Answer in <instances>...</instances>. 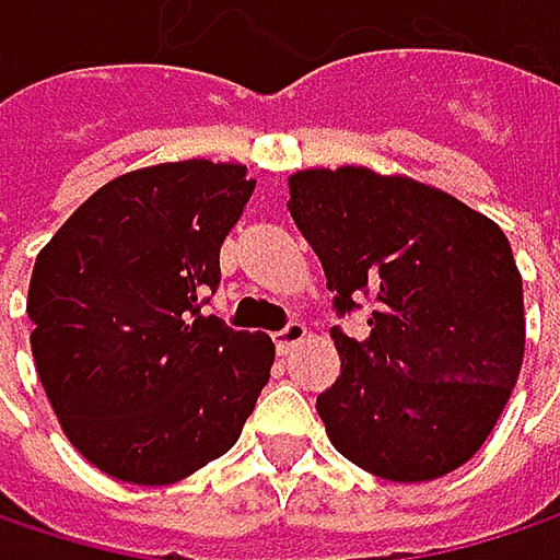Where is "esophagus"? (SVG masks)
Listing matches in <instances>:
<instances>
[{"instance_id": "esophagus-1", "label": "esophagus", "mask_w": 560, "mask_h": 560, "mask_svg": "<svg viewBox=\"0 0 560 560\" xmlns=\"http://www.w3.org/2000/svg\"><path fill=\"white\" fill-rule=\"evenodd\" d=\"M304 337H307V327L301 320H288L279 334H276V347H279V353H291Z\"/></svg>"}]
</instances>
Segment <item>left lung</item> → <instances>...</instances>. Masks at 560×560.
<instances>
[{
	"label": "left lung",
	"mask_w": 560,
	"mask_h": 560,
	"mask_svg": "<svg viewBox=\"0 0 560 560\" xmlns=\"http://www.w3.org/2000/svg\"><path fill=\"white\" fill-rule=\"evenodd\" d=\"M288 210L337 317L370 298L363 340L330 330L340 376L317 395L357 467L424 483L467 464L522 370V279L505 233L457 197L370 168L298 171Z\"/></svg>",
	"instance_id": "1"
}]
</instances>
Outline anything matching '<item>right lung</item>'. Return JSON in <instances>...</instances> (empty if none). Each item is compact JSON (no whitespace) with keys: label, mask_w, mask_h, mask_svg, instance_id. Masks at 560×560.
I'll list each match as a JSON object with an SVG mask.
<instances>
[{"label":"right lung","mask_w":560,"mask_h":560,"mask_svg":"<svg viewBox=\"0 0 560 560\" xmlns=\"http://www.w3.org/2000/svg\"><path fill=\"white\" fill-rule=\"evenodd\" d=\"M253 187L243 165L200 159L129 171L35 262L38 380L70 444L116 480L165 487L217 460L269 383L276 343L207 314Z\"/></svg>","instance_id":"obj_1"}]
</instances>
